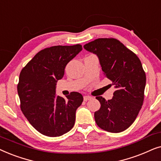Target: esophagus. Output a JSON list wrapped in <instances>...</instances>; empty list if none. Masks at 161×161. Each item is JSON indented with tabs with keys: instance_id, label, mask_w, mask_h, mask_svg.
Segmentation results:
<instances>
[{
	"instance_id": "1",
	"label": "esophagus",
	"mask_w": 161,
	"mask_h": 161,
	"mask_svg": "<svg viewBox=\"0 0 161 161\" xmlns=\"http://www.w3.org/2000/svg\"><path fill=\"white\" fill-rule=\"evenodd\" d=\"M91 98H92V97H91V96H84V101H85V102H86V101H87V100L91 99Z\"/></svg>"
}]
</instances>
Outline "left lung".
I'll use <instances>...</instances> for the list:
<instances>
[{
    "mask_svg": "<svg viewBox=\"0 0 161 161\" xmlns=\"http://www.w3.org/2000/svg\"><path fill=\"white\" fill-rule=\"evenodd\" d=\"M96 54L104 75L115 86L113 98L96 96L101 108L94 113L96 123L110 132H121L132 125L144 98L146 74L136 54L114 38H98L85 44Z\"/></svg>",
    "mask_w": 161,
    "mask_h": 161,
    "instance_id": "1",
    "label": "left lung"
}]
</instances>
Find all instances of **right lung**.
Wrapping results in <instances>:
<instances>
[{"instance_id": "add662e5", "label": "right lung", "mask_w": 161, "mask_h": 161, "mask_svg": "<svg viewBox=\"0 0 161 161\" xmlns=\"http://www.w3.org/2000/svg\"><path fill=\"white\" fill-rule=\"evenodd\" d=\"M82 50L79 44L45 48L21 70L18 85L21 110L44 136H61L74 126L83 96L72 92L65 99L56 95V85L63 77L67 64Z\"/></svg>"}]
</instances>
